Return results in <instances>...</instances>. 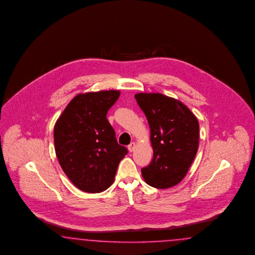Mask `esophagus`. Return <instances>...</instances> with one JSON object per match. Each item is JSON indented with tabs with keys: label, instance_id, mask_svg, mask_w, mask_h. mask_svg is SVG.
<instances>
[{
	"label": "esophagus",
	"instance_id": "34e87169",
	"mask_svg": "<svg viewBox=\"0 0 255 255\" xmlns=\"http://www.w3.org/2000/svg\"><path fill=\"white\" fill-rule=\"evenodd\" d=\"M134 148H135V143H134V142H131V144L128 146V149H129L130 152H131V151L134 150Z\"/></svg>",
	"mask_w": 255,
	"mask_h": 255
}]
</instances>
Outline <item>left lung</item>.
I'll return each mask as SVG.
<instances>
[{"label": "left lung", "instance_id": "8db88e82", "mask_svg": "<svg viewBox=\"0 0 255 255\" xmlns=\"http://www.w3.org/2000/svg\"><path fill=\"white\" fill-rule=\"evenodd\" d=\"M147 117L153 149L151 162L141 169L147 184L167 189L186 176L199 146V124L183 103L161 93H136Z\"/></svg>", "mask_w": 255, "mask_h": 255}]
</instances>
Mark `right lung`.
Masks as SVG:
<instances>
[{"label": "right lung", "instance_id": "add662e5", "mask_svg": "<svg viewBox=\"0 0 255 255\" xmlns=\"http://www.w3.org/2000/svg\"><path fill=\"white\" fill-rule=\"evenodd\" d=\"M120 94L116 90L79 93L55 124L56 156L71 182L86 193L107 190L128 152L107 119Z\"/></svg>", "mask_w": 255, "mask_h": 255}]
</instances>
